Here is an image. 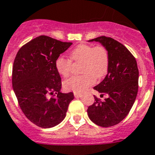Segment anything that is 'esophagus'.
Here are the masks:
<instances>
[{
  "mask_svg": "<svg viewBox=\"0 0 155 155\" xmlns=\"http://www.w3.org/2000/svg\"><path fill=\"white\" fill-rule=\"evenodd\" d=\"M74 95H75V97H82L81 94H79V93H74Z\"/></svg>",
  "mask_w": 155,
  "mask_h": 155,
  "instance_id": "34e87169",
  "label": "esophagus"
}]
</instances>
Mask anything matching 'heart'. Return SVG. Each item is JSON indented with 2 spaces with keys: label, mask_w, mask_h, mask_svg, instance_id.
<instances>
[{
  "label": "heart",
  "mask_w": 155,
  "mask_h": 155,
  "mask_svg": "<svg viewBox=\"0 0 155 155\" xmlns=\"http://www.w3.org/2000/svg\"><path fill=\"white\" fill-rule=\"evenodd\" d=\"M73 61L82 62L80 75H74L64 83L68 91L75 93H84L89 87L94 84V79L100 80L106 75L109 68V54L102 46L94 47L91 45H77L69 54ZM55 68L58 73L64 77L68 76L71 71V61L61 56L57 58Z\"/></svg>",
  "instance_id": "obj_1"
}]
</instances>
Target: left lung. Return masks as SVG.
<instances>
[{"instance_id": "left-lung-1", "label": "left lung", "mask_w": 155, "mask_h": 155, "mask_svg": "<svg viewBox=\"0 0 155 155\" xmlns=\"http://www.w3.org/2000/svg\"><path fill=\"white\" fill-rule=\"evenodd\" d=\"M88 41H97L107 50L109 68L107 75L94 89L101 95L106 94L104 102L94 97L87 114L93 123L107 128L119 124L128 115L136 101L138 93L139 70L136 58L119 41L106 36Z\"/></svg>"}]
</instances>
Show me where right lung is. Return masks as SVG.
Returning <instances> with one entry per match:
<instances>
[{"mask_svg":"<svg viewBox=\"0 0 155 155\" xmlns=\"http://www.w3.org/2000/svg\"><path fill=\"white\" fill-rule=\"evenodd\" d=\"M72 45L45 35L34 38L18 51L12 68V87L24 115L43 128L64 119L72 92H61V79L55 68L60 55ZM56 93V98L48 94Z\"/></svg>","mask_w":155,"mask_h":155,"instance_id":"add662e5","label":"right lung"}]
</instances>
